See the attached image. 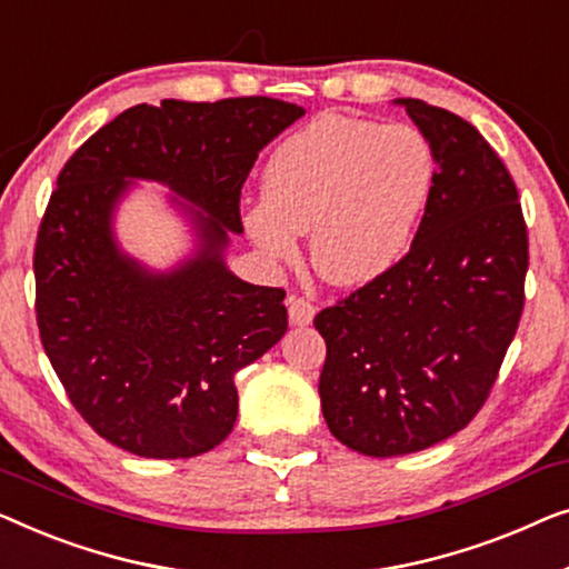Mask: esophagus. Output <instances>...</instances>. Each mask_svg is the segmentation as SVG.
Listing matches in <instances>:
<instances>
[{"label": "esophagus", "instance_id": "esophagus-1", "mask_svg": "<svg viewBox=\"0 0 569 569\" xmlns=\"http://www.w3.org/2000/svg\"><path fill=\"white\" fill-rule=\"evenodd\" d=\"M288 319H291V325L296 327H307L311 325V319H315V303L309 299H303V296H288Z\"/></svg>", "mask_w": 569, "mask_h": 569}]
</instances>
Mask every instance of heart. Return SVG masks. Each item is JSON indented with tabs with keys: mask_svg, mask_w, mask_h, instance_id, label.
Masks as SVG:
<instances>
[{
	"mask_svg": "<svg viewBox=\"0 0 569 569\" xmlns=\"http://www.w3.org/2000/svg\"><path fill=\"white\" fill-rule=\"evenodd\" d=\"M433 182V149L415 128L319 116L270 154L247 229L281 260L296 258L293 234H309L319 276L366 283L410 250Z\"/></svg>",
	"mask_w": 569,
	"mask_h": 569,
	"instance_id": "b5f03b06",
	"label": "heart"
}]
</instances>
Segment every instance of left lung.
I'll return each mask as SVG.
<instances>
[{
	"instance_id": "obj_1",
	"label": "left lung",
	"mask_w": 569,
	"mask_h": 569,
	"mask_svg": "<svg viewBox=\"0 0 569 569\" xmlns=\"http://www.w3.org/2000/svg\"><path fill=\"white\" fill-rule=\"evenodd\" d=\"M436 157L410 252L315 317L330 433L389 459L459 433L482 410L523 311L528 229L485 136L451 110L397 100Z\"/></svg>"
}]
</instances>
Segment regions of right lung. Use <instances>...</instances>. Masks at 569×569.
<instances>
[{
	"instance_id": "right-lung-1",
	"label": "right lung",
	"mask_w": 569,
	"mask_h": 569,
	"mask_svg": "<svg viewBox=\"0 0 569 569\" xmlns=\"http://www.w3.org/2000/svg\"><path fill=\"white\" fill-rule=\"evenodd\" d=\"M303 108L273 98L133 106L79 147L36 239L43 350L94 433L143 459H190L237 420L239 368L288 330L286 291L229 273V231L260 149ZM170 184L194 209L199 252L151 274L120 252L112 211L128 179Z\"/></svg>"
}]
</instances>
